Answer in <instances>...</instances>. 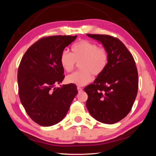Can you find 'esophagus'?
Masks as SVG:
<instances>
[{
	"mask_svg": "<svg viewBox=\"0 0 156 156\" xmlns=\"http://www.w3.org/2000/svg\"><path fill=\"white\" fill-rule=\"evenodd\" d=\"M77 90H78L79 92H81V91L83 90V88H81V87H77Z\"/></svg>",
	"mask_w": 156,
	"mask_h": 156,
	"instance_id": "obj_1",
	"label": "esophagus"
}]
</instances>
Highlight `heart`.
Instances as JSON below:
<instances>
[{
	"label": "heart",
	"mask_w": 156,
	"mask_h": 156,
	"mask_svg": "<svg viewBox=\"0 0 156 156\" xmlns=\"http://www.w3.org/2000/svg\"><path fill=\"white\" fill-rule=\"evenodd\" d=\"M75 62H80L81 71L68 75L66 81L83 87L92 81V73L99 75L105 70L108 63L107 52L91 41L80 40L71 47V54L63 51L60 56L61 66L68 73L73 70Z\"/></svg>",
	"instance_id": "heart-1"
}]
</instances>
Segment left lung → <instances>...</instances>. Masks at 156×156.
Segmentation results:
<instances>
[{
  "label": "left lung",
  "instance_id": "8db88e82",
  "mask_svg": "<svg viewBox=\"0 0 156 156\" xmlns=\"http://www.w3.org/2000/svg\"><path fill=\"white\" fill-rule=\"evenodd\" d=\"M87 36L101 42L108 54L105 70L93 84L84 88L88 94L87 109L101 123L115 124L129 112L137 94L139 78L135 62L125 45L116 37Z\"/></svg>",
  "mask_w": 156,
  "mask_h": 156
}]
</instances>
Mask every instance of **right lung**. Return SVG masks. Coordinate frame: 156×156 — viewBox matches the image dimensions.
<instances>
[{
  "instance_id": "right-lung-1",
  "label": "right lung",
  "mask_w": 156,
  "mask_h": 156,
  "mask_svg": "<svg viewBox=\"0 0 156 156\" xmlns=\"http://www.w3.org/2000/svg\"><path fill=\"white\" fill-rule=\"evenodd\" d=\"M77 36L44 37L27 49L17 72L19 96L30 119L41 126H51L65 117L78 93L75 84H63L60 56Z\"/></svg>"
}]
</instances>
